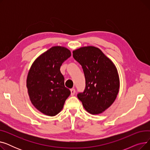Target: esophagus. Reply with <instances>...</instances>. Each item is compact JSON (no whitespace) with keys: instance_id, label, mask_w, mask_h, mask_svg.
<instances>
[{"instance_id":"1","label":"esophagus","mask_w":150,"mask_h":150,"mask_svg":"<svg viewBox=\"0 0 150 150\" xmlns=\"http://www.w3.org/2000/svg\"><path fill=\"white\" fill-rule=\"evenodd\" d=\"M70 92H71V96H73L75 95V89H71Z\"/></svg>"}]
</instances>
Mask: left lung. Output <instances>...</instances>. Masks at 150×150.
Listing matches in <instances>:
<instances>
[{
	"label": "left lung",
	"instance_id": "obj_1",
	"mask_svg": "<svg viewBox=\"0 0 150 150\" xmlns=\"http://www.w3.org/2000/svg\"><path fill=\"white\" fill-rule=\"evenodd\" d=\"M73 57L83 69L86 88L77 97L89 113L104 112L114 103L119 91L120 80L115 66L100 49L83 47L73 51Z\"/></svg>",
	"mask_w": 150,
	"mask_h": 150
}]
</instances>
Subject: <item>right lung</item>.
Segmentation results:
<instances>
[{
	"mask_svg": "<svg viewBox=\"0 0 150 150\" xmlns=\"http://www.w3.org/2000/svg\"><path fill=\"white\" fill-rule=\"evenodd\" d=\"M70 56L66 47L54 46L37 58L29 70L27 88L30 101L45 115L58 114L70 96L60 67Z\"/></svg>",
	"mask_w": 150,
	"mask_h": 150,
	"instance_id": "1",
	"label": "right lung"
}]
</instances>
